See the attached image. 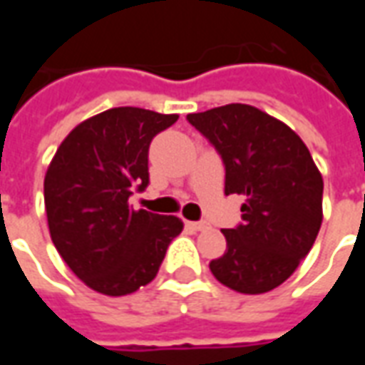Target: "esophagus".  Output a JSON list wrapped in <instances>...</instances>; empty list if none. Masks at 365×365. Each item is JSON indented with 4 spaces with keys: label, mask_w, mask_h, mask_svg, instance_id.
Masks as SVG:
<instances>
[{
    "label": "esophagus",
    "mask_w": 365,
    "mask_h": 365,
    "mask_svg": "<svg viewBox=\"0 0 365 365\" xmlns=\"http://www.w3.org/2000/svg\"><path fill=\"white\" fill-rule=\"evenodd\" d=\"M185 227H187V229H191V230H203V229H207V227H209V225H207V222H191V221H187L185 222Z\"/></svg>",
    "instance_id": "34e87169"
}]
</instances>
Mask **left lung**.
Masks as SVG:
<instances>
[{"label": "left lung", "instance_id": "1", "mask_svg": "<svg viewBox=\"0 0 365 365\" xmlns=\"http://www.w3.org/2000/svg\"><path fill=\"white\" fill-rule=\"evenodd\" d=\"M225 164V195H245L242 222L222 229L227 250L211 260L230 289L258 295L289 277L313 248L322 222V175L305 143L252 105L187 115Z\"/></svg>", "mask_w": 365, "mask_h": 365}]
</instances>
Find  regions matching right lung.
I'll return each mask as SVG.
<instances>
[{
	"label": "right lung",
	"mask_w": 365,
	"mask_h": 365,
	"mask_svg": "<svg viewBox=\"0 0 365 365\" xmlns=\"http://www.w3.org/2000/svg\"><path fill=\"white\" fill-rule=\"evenodd\" d=\"M178 115L115 107L90 117L62 140L44 175V205L56 250L88 287L119 297L158 274L183 229L174 215L130 209L148 185V148Z\"/></svg>",
	"instance_id": "add662e5"
}]
</instances>
